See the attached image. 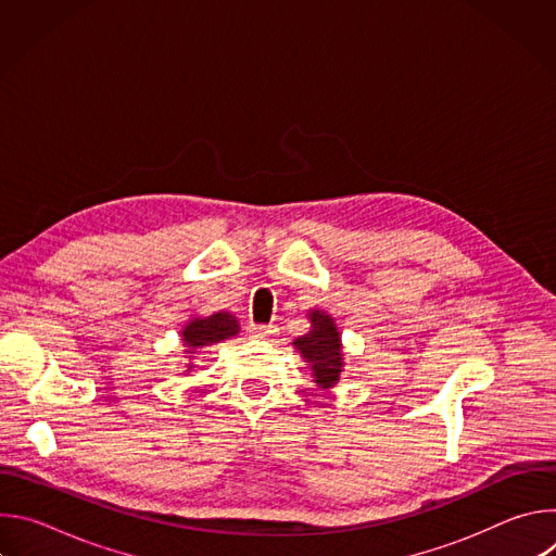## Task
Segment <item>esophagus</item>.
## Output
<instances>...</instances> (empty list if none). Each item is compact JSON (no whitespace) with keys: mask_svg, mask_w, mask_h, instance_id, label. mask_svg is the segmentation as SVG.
Returning a JSON list of instances; mask_svg holds the SVG:
<instances>
[{"mask_svg":"<svg viewBox=\"0 0 556 556\" xmlns=\"http://www.w3.org/2000/svg\"><path fill=\"white\" fill-rule=\"evenodd\" d=\"M275 334L273 326H251L249 328V337L253 339H270Z\"/></svg>","mask_w":556,"mask_h":556,"instance_id":"34e87169","label":"esophagus"}]
</instances>
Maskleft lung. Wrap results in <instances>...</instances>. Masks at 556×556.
<instances>
[{
  "instance_id": "left-lung-1",
  "label": "left lung",
  "mask_w": 556,
  "mask_h": 556,
  "mask_svg": "<svg viewBox=\"0 0 556 556\" xmlns=\"http://www.w3.org/2000/svg\"><path fill=\"white\" fill-rule=\"evenodd\" d=\"M309 332L292 341L299 356L312 371V382L319 389H332L345 371V354L337 321L324 309H307Z\"/></svg>"
}]
</instances>
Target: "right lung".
<instances>
[{"label":"right lung","instance_id":"obj_1","mask_svg":"<svg viewBox=\"0 0 556 556\" xmlns=\"http://www.w3.org/2000/svg\"><path fill=\"white\" fill-rule=\"evenodd\" d=\"M240 334V321H237V316L226 312V309H219V312H213L208 316H191V319L185 324V328L180 330V341L185 345V371H191L195 367V354L202 350V348H208V345H215V343H222L226 339H232Z\"/></svg>","mask_w":556,"mask_h":556}]
</instances>
